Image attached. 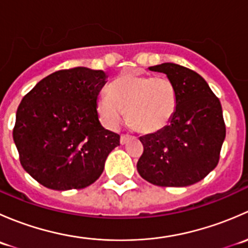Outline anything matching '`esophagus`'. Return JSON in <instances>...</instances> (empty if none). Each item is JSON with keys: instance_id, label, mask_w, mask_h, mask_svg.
<instances>
[{"instance_id": "obj_1", "label": "esophagus", "mask_w": 248, "mask_h": 248, "mask_svg": "<svg viewBox=\"0 0 248 248\" xmlns=\"http://www.w3.org/2000/svg\"><path fill=\"white\" fill-rule=\"evenodd\" d=\"M132 137L131 136H121V138H120V142H121V145H124V144H127V142H128V140L131 139Z\"/></svg>"}]
</instances>
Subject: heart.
Here are the masks:
<instances>
[{
  "instance_id": "1",
  "label": "heart",
  "mask_w": 248,
  "mask_h": 248,
  "mask_svg": "<svg viewBox=\"0 0 248 248\" xmlns=\"http://www.w3.org/2000/svg\"><path fill=\"white\" fill-rule=\"evenodd\" d=\"M179 92L166 77L124 73L109 85L108 93L97 98V112L106 127L119 126L127 111L128 121L142 133H156L170 124Z\"/></svg>"
}]
</instances>
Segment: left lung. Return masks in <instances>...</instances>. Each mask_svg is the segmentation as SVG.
I'll return each instance as SVG.
<instances>
[{"instance_id": "obj_1", "label": "left lung", "mask_w": 248, "mask_h": 248, "mask_svg": "<svg viewBox=\"0 0 248 248\" xmlns=\"http://www.w3.org/2000/svg\"><path fill=\"white\" fill-rule=\"evenodd\" d=\"M176 86L179 103L170 124L140 137L144 152L137 163L142 179L161 187H186L216 168L226 138L223 112L207 82L194 71L175 63L149 67Z\"/></svg>"}]
</instances>
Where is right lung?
Returning <instances> with one entry per match:
<instances>
[{
  "label": "right lung",
  "mask_w": 248,
  "mask_h": 248,
  "mask_svg": "<svg viewBox=\"0 0 248 248\" xmlns=\"http://www.w3.org/2000/svg\"><path fill=\"white\" fill-rule=\"evenodd\" d=\"M107 78L86 67L64 69L42 79L22 98L13 139L22 168L44 187L90 186L120 145V136L102 126L96 108Z\"/></svg>",
  "instance_id": "obj_1"
}]
</instances>
